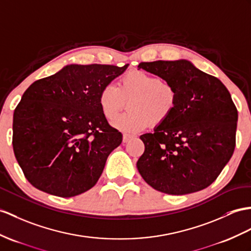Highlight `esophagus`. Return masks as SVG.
I'll return each mask as SVG.
<instances>
[{
	"label": "esophagus",
	"instance_id": "obj_1",
	"mask_svg": "<svg viewBox=\"0 0 251 251\" xmlns=\"http://www.w3.org/2000/svg\"><path fill=\"white\" fill-rule=\"evenodd\" d=\"M134 137H135V135H133V134H124V143H127Z\"/></svg>",
	"mask_w": 251,
	"mask_h": 251
}]
</instances>
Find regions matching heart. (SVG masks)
I'll return each instance as SVG.
<instances>
[{
  "label": "heart",
  "instance_id": "b5f03b06",
  "mask_svg": "<svg viewBox=\"0 0 251 251\" xmlns=\"http://www.w3.org/2000/svg\"><path fill=\"white\" fill-rule=\"evenodd\" d=\"M127 101L129 109L113 120V126L125 133H136L162 125L176 107L178 93L172 84L142 70L122 75L117 87L105 85L99 94V106L106 119H113Z\"/></svg>",
  "mask_w": 251,
  "mask_h": 251
}]
</instances>
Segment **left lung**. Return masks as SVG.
<instances>
[{"label":"left lung","instance_id":"left-lung-1","mask_svg":"<svg viewBox=\"0 0 251 251\" xmlns=\"http://www.w3.org/2000/svg\"><path fill=\"white\" fill-rule=\"evenodd\" d=\"M172 84L178 93L174 114L145 145L137 169L158 192L185 195L217 179L235 148L237 109L225 85L187 60H156L138 65Z\"/></svg>","mask_w":251,"mask_h":251}]
</instances>
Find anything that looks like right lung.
<instances>
[{"instance_id": "obj_1", "label": "right lung", "mask_w": 251, "mask_h": 251, "mask_svg": "<svg viewBox=\"0 0 251 251\" xmlns=\"http://www.w3.org/2000/svg\"><path fill=\"white\" fill-rule=\"evenodd\" d=\"M127 65H69L25 90L14 112L13 147L34 187L69 198L96 185L122 142L101 112L99 94Z\"/></svg>"}]
</instances>
